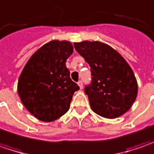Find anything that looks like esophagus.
<instances>
[{
	"label": "esophagus",
	"instance_id": "esophagus-1",
	"mask_svg": "<svg viewBox=\"0 0 154 154\" xmlns=\"http://www.w3.org/2000/svg\"><path fill=\"white\" fill-rule=\"evenodd\" d=\"M77 84H78V86L80 87V89L82 90V89H83V82H82V81H79V82L77 83Z\"/></svg>",
	"mask_w": 154,
	"mask_h": 154
}]
</instances>
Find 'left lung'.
Listing matches in <instances>:
<instances>
[{
    "mask_svg": "<svg viewBox=\"0 0 154 154\" xmlns=\"http://www.w3.org/2000/svg\"><path fill=\"white\" fill-rule=\"evenodd\" d=\"M77 51L90 64L92 82L84 91L91 109L108 119L122 116L132 107L138 93L133 70L123 57L100 41L74 43Z\"/></svg>",
    "mask_w": 154,
    "mask_h": 154,
    "instance_id": "1",
    "label": "left lung"
}]
</instances>
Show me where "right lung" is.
I'll return each mask as SVG.
<instances>
[{
  "label": "right lung",
  "instance_id": "1",
  "mask_svg": "<svg viewBox=\"0 0 154 154\" xmlns=\"http://www.w3.org/2000/svg\"><path fill=\"white\" fill-rule=\"evenodd\" d=\"M73 52L67 40H51L29 58L18 80V94L25 108L39 121L51 122L69 110L79 87L70 77L65 62Z\"/></svg>",
  "mask_w": 154,
  "mask_h": 154
}]
</instances>
